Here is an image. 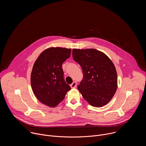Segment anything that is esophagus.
Here are the masks:
<instances>
[{
	"instance_id": "34e87169",
	"label": "esophagus",
	"mask_w": 146,
	"mask_h": 146,
	"mask_svg": "<svg viewBox=\"0 0 146 146\" xmlns=\"http://www.w3.org/2000/svg\"><path fill=\"white\" fill-rule=\"evenodd\" d=\"M70 87L72 88H74L77 87V82L76 81H74L72 84L70 85Z\"/></svg>"
}]
</instances>
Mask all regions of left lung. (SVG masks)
<instances>
[{
  "label": "left lung",
  "instance_id": "8db88e82",
  "mask_svg": "<svg viewBox=\"0 0 146 146\" xmlns=\"http://www.w3.org/2000/svg\"><path fill=\"white\" fill-rule=\"evenodd\" d=\"M72 55L83 73L78 91L90 105L96 108L106 105L117 88V74L113 63L106 55L93 48L73 49Z\"/></svg>",
  "mask_w": 146,
  "mask_h": 146
}]
</instances>
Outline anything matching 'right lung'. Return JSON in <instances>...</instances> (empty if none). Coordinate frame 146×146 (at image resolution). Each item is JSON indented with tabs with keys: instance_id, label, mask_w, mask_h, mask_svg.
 Returning a JSON list of instances; mask_svg holds the SVG:
<instances>
[{
	"instance_id": "right-lung-1",
	"label": "right lung",
	"mask_w": 146,
	"mask_h": 146,
	"mask_svg": "<svg viewBox=\"0 0 146 146\" xmlns=\"http://www.w3.org/2000/svg\"><path fill=\"white\" fill-rule=\"evenodd\" d=\"M71 49L52 47L44 50L35 62L31 77L36 97L41 103L55 107L71 88L64 77L62 64L70 57Z\"/></svg>"
}]
</instances>
